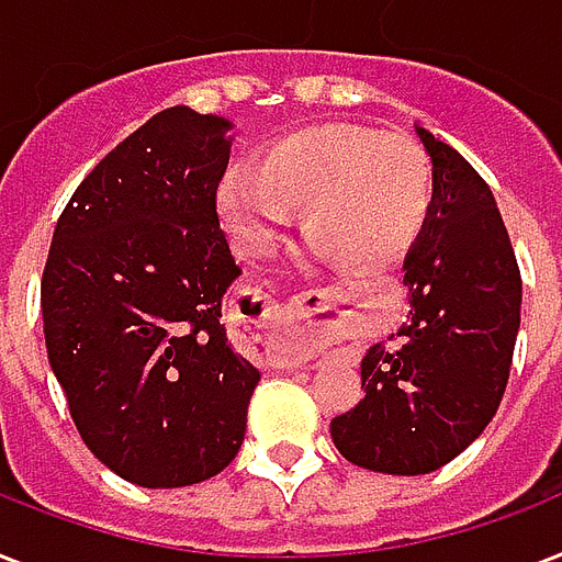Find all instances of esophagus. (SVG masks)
Returning <instances> with one entry per match:
<instances>
[{"instance_id":"1","label":"esophagus","mask_w":562,"mask_h":562,"mask_svg":"<svg viewBox=\"0 0 562 562\" xmlns=\"http://www.w3.org/2000/svg\"><path fill=\"white\" fill-rule=\"evenodd\" d=\"M269 316H272V307H263V313H258V322H269ZM311 351H313V342L302 340V342H295V346H290V349L272 355V363H278V367H295V363H302V360L311 358Z\"/></svg>"}]
</instances>
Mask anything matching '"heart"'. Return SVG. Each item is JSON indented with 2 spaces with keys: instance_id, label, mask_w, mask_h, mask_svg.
I'll use <instances>...</instances> for the list:
<instances>
[{
  "instance_id": "b5f03b06",
  "label": "heart",
  "mask_w": 562,
  "mask_h": 562,
  "mask_svg": "<svg viewBox=\"0 0 562 562\" xmlns=\"http://www.w3.org/2000/svg\"><path fill=\"white\" fill-rule=\"evenodd\" d=\"M216 207L234 246L263 258L302 207V232L330 258L384 263L402 255L430 211V164L402 134L319 125L260 151L255 172L232 169Z\"/></svg>"
}]
</instances>
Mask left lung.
Wrapping results in <instances>:
<instances>
[{"instance_id":"8db88e82","label":"left lung","mask_w":562,"mask_h":562,"mask_svg":"<svg viewBox=\"0 0 562 562\" xmlns=\"http://www.w3.org/2000/svg\"><path fill=\"white\" fill-rule=\"evenodd\" d=\"M430 158L428 220L404 258L411 313L360 360L367 395L330 422L342 458L428 475L475 442L502 404L519 334L521 278L493 190L416 125Z\"/></svg>"}]
</instances>
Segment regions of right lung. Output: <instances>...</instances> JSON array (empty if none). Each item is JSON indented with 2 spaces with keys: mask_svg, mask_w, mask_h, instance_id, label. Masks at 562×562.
Masks as SVG:
<instances>
[{
  "mask_svg": "<svg viewBox=\"0 0 562 562\" xmlns=\"http://www.w3.org/2000/svg\"><path fill=\"white\" fill-rule=\"evenodd\" d=\"M228 132L187 104L151 116L78 184L43 269L46 351L78 434L146 490L220 475L260 381L222 325L243 272L216 216Z\"/></svg>",
  "mask_w": 562,
  "mask_h": 562,
  "instance_id": "right-lung-1",
  "label": "right lung"
}]
</instances>
